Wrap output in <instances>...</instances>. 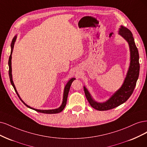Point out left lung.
<instances>
[{"label":"left lung","instance_id":"8db88e82","mask_svg":"<svg viewBox=\"0 0 147 147\" xmlns=\"http://www.w3.org/2000/svg\"><path fill=\"white\" fill-rule=\"evenodd\" d=\"M118 34L128 42L131 54L130 65L122 86L105 102H97L94 101L88 90L84 87L85 94L89 104L93 108L98 111L110 110L126 102L133 93L137 80L139 78L140 70L139 55L138 49L135 44L133 35L128 29L122 26L120 28Z\"/></svg>","mask_w":147,"mask_h":147}]
</instances>
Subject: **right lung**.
<instances>
[{
  "mask_svg": "<svg viewBox=\"0 0 147 147\" xmlns=\"http://www.w3.org/2000/svg\"><path fill=\"white\" fill-rule=\"evenodd\" d=\"M16 36H15V37L13 38V39L11 41V54L10 55V57H9V60H8V66H9V77H10V82L11 84V85L13 86L14 89H15V90L16 93V94H18V97L20 98V99H21V101L24 104V105L30 109H32L33 110H35L36 112H41V113H48V114H51V113H58L62 111L63 110V109L65 108V106H66V104H67V98H68V93H69V88L71 87V85L72 82L74 81L75 80V78H71V79L68 82V83L66 85L65 87V89H64V92H63V102L62 104H61V105L60 106V107L57 108V109H52V110H40V109H36L34 108H32L30 106H29L28 105H27L24 102L22 99H21L20 95H19L18 93L17 92V90L16 89V87L15 86V85H14L13 81V79H12V74H11V55H12V53H13V49L14 48V45H15V42L16 41Z\"/></svg>",
  "mask_w": 147,
  "mask_h": 147,
  "instance_id": "right-lung-1",
  "label": "right lung"
}]
</instances>
